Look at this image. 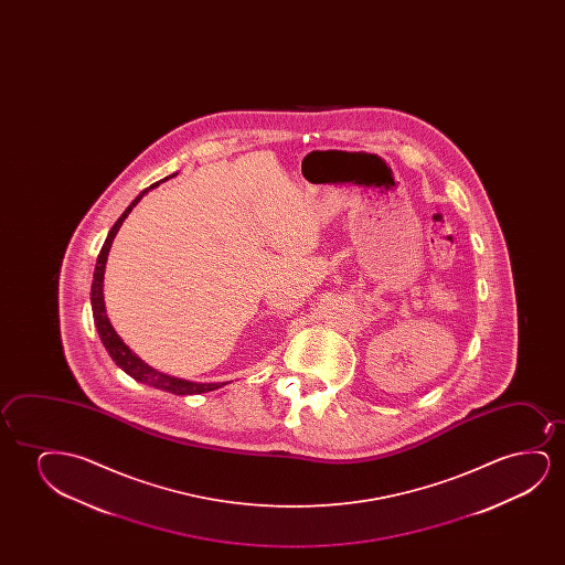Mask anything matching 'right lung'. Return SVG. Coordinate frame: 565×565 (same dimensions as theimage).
<instances>
[{
	"label": "right lung",
	"instance_id": "1",
	"mask_svg": "<svg viewBox=\"0 0 565 565\" xmlns=\"http://www.w3.org/2000/svg\"><path fill=\"white\" fill-rule=\"evenodd\" d=\"M158 185H160V183H154V185H150V189H154V186ZM150 189H145V191L127 206V210L119 216L114 227L109 230L108 237L104 241V247H102L98 260H96V268H94L93 287H90L94 324L98 328L102 343H104V348L108 349L109 356L116 361L119 369H124V371L127 372L129 376L137 380V382H142V384H148V386L160 387V390H166V392H171V394L175 395L204 394V392H212V390H217V387H222L224 384H196V382L173 379V376H168V374L154 371L152 366H148L145 361H140L139 356L135 355L131 349L125 345L124 340H121V338L117 335L116 330H114V326L109 324L108 315H106V305H104V270H106L109 247H111V243H114V237H116V233L119 232V227L124 224L125 217L129 216V212L137 206V202H139Z\"/></svg>",
	"mask_w": 565,
	"mask_h": 565
}]
</instances>
